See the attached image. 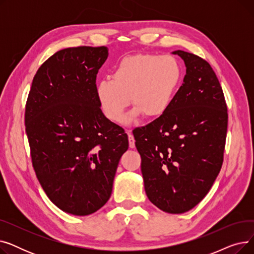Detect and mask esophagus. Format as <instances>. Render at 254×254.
<instances>
[{"label": "esophagus", "mask_w": 254, "mask_h": 254, "mask_svg": "<svg viewBox=\"0 0 254 254\" xmlns=\"http://www.w3.org/2000/svg\"><path fill=\"white\" fill-rule=\"evenodd\" d=\"M127 136H128V145H129V148H134V147H135V138H134V136H132L130 130L127 131Z\"/></svg>", "instance_id": "obj_1"}]
</instances>
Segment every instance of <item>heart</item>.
I'll return each mask as SVG.
<instances>
[{
  "label": "heart",
  "instance_id": "1",
  "mask_svg": "<svg viewBox=\"0 0 254 254\" xmlns=\"http://www.w3.org/2000/svg\"><path fill=\"white\" fill-rule=\"evenodd\" d=\"M180 78V65L173 57L135 55L120 61L112 80H101L96 93L103 113L114 123L123 120L129 97L135 107L127 122L141 113L157 117L168 109Z\"/></svg>",
  "mask_w": 254,
  "mask_h": 254
}]
</instances>
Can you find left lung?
<instances>
[{"instance_id":"1","label":"left lung","mask_w":254,"mask_h":254,"mask_svg":"<svg viewBox=\"0 0 254 254\" xmlns=\"http://www.w3.org/2000/svg\"><path fill=\"white\" fill-rule=\"evenodd\" d=\"M173 55L186 66L182 85L161 116L132 134L149 201L180 214L202 201L219 174L228 108L208 62L182 50Z\"/></svg>"}]
</instances>
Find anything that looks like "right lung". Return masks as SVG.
Instances as JSON below:
<instances>
[{
    "mask_svg": "<svg viewBox=\"0 0 254 254\" xmlns=\"http://www.w3.org/2000/svg\"><path fill=\"white\" fill-rule=\"evenodd\" d=\"M106 46L62 49L37 71L25 105V131L36 176L50 201L73 215L110 198L128 148L125 129L107 118L96 93Z\"/></svg>",
    "mask_w": 254,
    "mask_h": 254,
    "instance_id": "obj_1",
    "label": "right lung"
}]
</instances>
